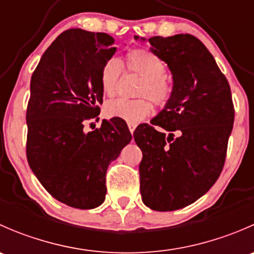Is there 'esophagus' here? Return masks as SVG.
<instances>
[{
	"instance_id": "1",
	"label": "esophagus",
	"mask_w": 254,
	"mask_h": 254,
	"mask_svg": "<svg viewBox=\"0 0 254 254\" xmlns=\"http://www.w3.org/2000/svg\"><path fill=\"white\" fill-rule=\"evenodd\" d=\"M127 127H129V130H130V132H134L135 131V129H136V124H127Z\"/></svg>"
}]
</instances>
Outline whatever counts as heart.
Here are the masks:
<instances>
[{
  "label": "heart",
  "mask_w": 254,
  "mask_h": 254,
  "mask_svg": "<svg viewBox=\"0 0 254 254\" xmlns=\"http://www.w3.org/2000/svg\"><path fill=\"white\" fill-rule=\"evenodd\" d=\"M124 67L127 73L142 78L136 96L139 99H118L106 106L111 118H119L129 124H137L152 113V104L165 107L173 93V84L166 76V64L155 53L147 49H132L125 55ZM122 77V65L118 59H109L101 70V87L104 96L113 98L117 94Z\"/></svg>",
  "instance_id": "1"
}]
</instances>
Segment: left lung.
Masks as SVG:
<instances>
[{"mask_svg":"<svg viewBox=\"0 0 254 254\" xmlns=\"http://www.w3.org/2000/svg\"><path fill=\"white\" fill-rule=\"evenodd\" d=\"M151 50L173 75L165 109L134 131L143 204L156 211L188 206L219 178L235 108L227 78L205 45L190 34L152 37Z\"/></svg>","mask_w":254,"mask_h":254,"instance_id":"1","label":"left lung"}]
</instances>
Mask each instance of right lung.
Returning <instances> with one entry per match:
<instances>
[{"label": "right lung", "instance_id": "right-lung-1", "mask_svg": "<svg viewBox=\"0 0 254 254\" xmlns=\"http://www.w3.org/2000/svg\"><path fill=\"white\" fill-rule=\"evenodd\" d=\"M106 33L68 29L47 49L30 79L27 107V160L56 200L93 209L106 199L112 161L131 140L124 120L103 119L84 132L103 103L101 70L117 48Z\"/></svg>", "mask_w": 254, "mask_h": 254}]
</instances>
